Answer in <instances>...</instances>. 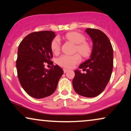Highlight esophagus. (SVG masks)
Segmentation results:
<instances>
[{"mask_svg":"<svg viewBox=\"0 0 131 131\" xmlns=\"http://www.w3.org/2000/svg\"><path fill=\"white\" fill-rule=\"evenodd\" d=\"M63 71H64V73H66V72H67L68 71V69H66V68H63Z\"/></svg>","mask_w":131,"mask_h":131,"instance_id":"1","label":"esophagus"}]
</instances>
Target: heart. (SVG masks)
<instances>
[{"label": "heart", "mask_w": 131, "mask_h": 131, "mask_svg": "<svg viewBox=\"0 0 131 131\" xmlns=\"http://www.w3.org/2000/svg\"><path fill=\"white\" fill-rule=\"evenodd\" d=\"M66 39L71 41L76 45V50L83 57H88L91 52V48L88 43L85 42V37L83 35L77 32H69L65 34ZM51 50L54 54L59 52L60 49V40L58 37L52 40L51 45ZM81 57L79 54L73 56L62 55L57 59V63L59 65L66 68H72L74 64L80 62Z\"/></svg>", "instance_id": "1"}]
</instances>
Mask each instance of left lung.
Wrapping results in <instances>:
<instances>
[{
	"label": "left lung",
	"instance_id": "8db88e82",
	"mask_svg": "<svg viewBox=\"0 0 131 131\" xmlns=\"http://www.w3.org/2000/svg\"><path fill=\"white\" fill-rule=\"evenodd\" d=\"M85 32L92 42L90 57L79 66L86 70L82 74L76 69L72 80L74 91L86 97H94L103 91L110 81L113 69V49L110 39L102 31L87 28Z\"/></svg>",
	"mask_w": 131,
	"mask_h": 131
}]
</instances>
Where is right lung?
<instances>
[{
	"label": "right lung",
	"instance_id": "add662e5",
	"mask_svg": "<svg viewBox=\"0 0 131 131\" xmlns=\"http://www.w3.org/2000/svg\"><path fill=\"white\" fill-rule=\"evenodd\" d=\"M51 31L34 32L22 40L17 51L16 68L19 82L29 95L43 99L54 93L63 71L57 64L53 65L51 45L56 37ZM46 62L52 65L44 68Z\"/></svg>",
	"mask_w": 131,
	"mask_h": 131
}]
</instances>
